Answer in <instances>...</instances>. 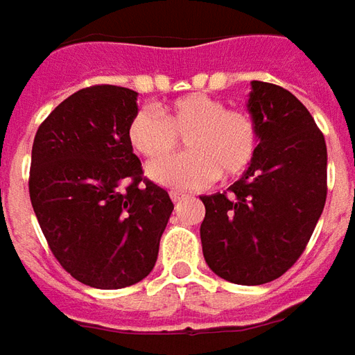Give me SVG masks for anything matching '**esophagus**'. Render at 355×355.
Masks as SVG:
<instances>
[{"mask_svg": "<svg viewBox=\"0 0 355 355\" xmlns=\"http://www.w3.org/2000/svg\"><path fill=\"white\" fill-rule=\"evenodd\" d=\"M170 197H172L173 202H182L183 199H187V193H183V191H170Z\"/></svg>", "mask_w": 355, "mask_h": 355, "instance_id": "34e87169", "label": "esophagus"}]
</instances>
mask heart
<instances>
[{"label": "heart", "instance_id": "b5f03b06", "mask_svg": "<svg viewBox=\"0 0 355 355\" xmlns=\"http://www.w3.org/2000/svg\"><path fill=\"white\" fill-rule=\"evenodd\" d=\"M178 136L186 139L190 153L146 168L153 182L175 189L202 187L218 178L236 180L248 172L259 146L257 123L248 112L226 107L202 92L175 98L158 114L143 107L127 127L129 145L146 160L173 153Z\"/></svg>", "mask_w": 355, "mask_h": 355}]
</instances>
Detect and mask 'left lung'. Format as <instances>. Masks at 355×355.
<instances>
[{"label":"left lung","mask_w":355,"mask_h":355,"mask_svg":"<svg viewBox=\"0 0 355 355\" xmlns=\"http://www.w3.org/2000/svg\"><path fill=\"white\" fill-rule=\"evenodd\" d=\"M255 160L228 193L202 195V255L220 278L272 282L300 259L327 201V145L307 107L290 90L253 80Z\"/></svg>","instance_id":"obj_1"}]
</instances>
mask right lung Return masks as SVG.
Returning <instances> with one entry per match:
<instances>
[{
    "instance_id": "1",
    "label": "right lung",
    "mask_w": 355,
    "mask_h": 355,
    "mask_svg": "<svg viewBox=\"0 0 355 355\" xmlns=\"http://www.w3.org/2000/svg\"><path fill=\"white\" fill-rule=\"evenodd\" d=\"M137 112L135 90L96 85L63 100L34 137L28 191L44 238L75 280L100 290L150 275L173 210L129 145Z\"/></svg>"
}]
</instances>
